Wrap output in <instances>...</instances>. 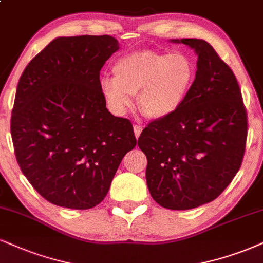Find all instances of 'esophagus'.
Wrapping results in <instances>:
<instances>
[{
    "instance_id": "34e87169",
    "label": "esophagus",
    "mask_w": 263,
    "mask_h": 263,
    "mask_svg": "<svg viewBox=\"0 0 263 263\" xmlns=\"http://www.w3.org/2000/svg\"><path fill=\"white\" fill-rule=\"evenodd\" d=\"M142 132V126L141 125H134V133H135V137H137V139L140 137Z\"/></svg>"
}]
</instances>
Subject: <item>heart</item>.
<instances>
[{"instance_id": "1", "label": "heart", "mask_w": 263, "mask_h": 263, "mask_svg": "<svg viewBox=\"0 0 263 263\" xmlns=\"http://www.w3.org/2000/svg\"><path fill=\"white\" fill-rule=\"evenodd\" d=\"M115 78L100 82L103 99L117 115H124L138 95L140 112L150 119L173 116L185 102L195 80L196 68L184 53L142 48L119 57Z\"/></svg>"}]
</instances>
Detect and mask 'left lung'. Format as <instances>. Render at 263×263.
<instances>
[{
  "mask_svg": "<svg viewBox=\"0 0 263 263\" xmlns=\"http://www.w3.org/2000/svg\"><path fill=\"white\" fill-rule=\"evenodd\" d=\"M173 42L195 50V80L183 106L152 121L138 145L147 158L152 199L164 209L190 210L217 199L240 170L248 113L234 73L209 42Z\"/></svg>",
  "mask_w": 263,
  "mask_h": 263,
  "instance_id": "obj_1",
  "label": "left lung"
}]
</instances>
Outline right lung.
Returning <instances> with one entry per match:
<instances>
[{"instance_id":"1","label":"right lung","mask_w":263,"mask_h":263,"mask_svg":"<svg viewBox=\"0 0 263 263\" xmlns=\"http://www.w3.org/2000/svg\"><path fill=\"white\" fill-rule=\"evenodd\" d=\"M118 48L109 35L57 37L19 79L11 117L15 158L53 205H99L137 145L132 122L108 112L100 89V70Z\"/></svg>"}]
</instances>
